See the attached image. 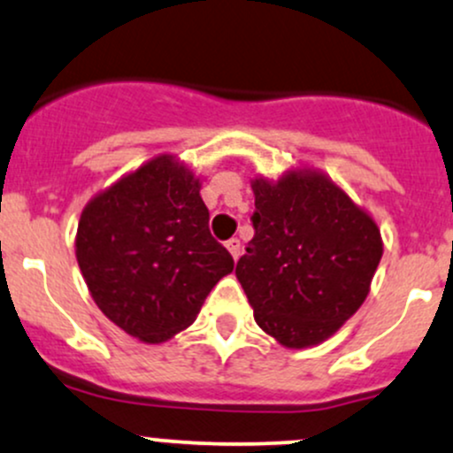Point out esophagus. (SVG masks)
<instances>
[{
    "mask_svg": "<svg viewBox=\"0 0 453 453\" xmlns=\"http://www.w3.org/2000/svg\"><path fill=\"white\" fill-rule=\"evenodd\" d=\"M226 248H228V252H231L233 255V259H240V255H242V242L237 240V237H231V240L226 242Z\"/></svg>",
    "mask_w": 453,
    "mask_h": 453,
    "instance_id": "1",
    "label": "esophagus"
}]
</instances>
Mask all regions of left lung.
<instances>
[{"instance_id":"1","label":"left lung","mask_w":453,"mask_h":453,"mask_svg":"<svg viewBox=\"0 0 453 453\" xmlns=\"http://www.w3.org/2000/svg\"><path fill=\"white\" fill-rule=\"evenodd\" d=\"M255 237L237 261L255 322L287 348L324 342L367 298L382 257L376 222L318 173L257 179Z\"/></svg>"}]
</instances>
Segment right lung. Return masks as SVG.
<instances>
[{"label": "right lung", "mask_w": 453, "mask_h": 453, "mask_svg": "<svg viewBox=\"0 0 453 453\" xmlns=\"http://www.w3.org/2000/svg\"><path fill=\"white\" fill-rule=\"evenodd\" d=\"M75 255L96 306L119 328L159 343L196 319L233 257L209 233L192 170L150 159L81 211Z\"/></svg>", "instance_id": "1"}]
</instances>
